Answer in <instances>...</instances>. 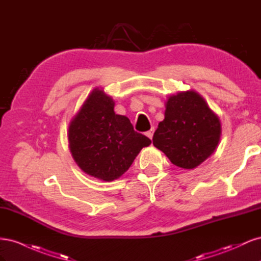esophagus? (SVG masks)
I'll return each mask as SVG.
<instances>
[{"mask_svg":"<svg viewBox=\"0 0 261 261\" xmlns=\"http://www.w3.org/2000/svg\"><path fill=\"white\" fill-rule=\"evenodd\" d=\"M153 133H154V128H151V129H150L149 132H147V133H146V135H147V136H148L150 139H152Z\"/></svg>","mask_w":261,"mask_h":261,"instance_id":"1","label":"esophagus"}]
</instances>
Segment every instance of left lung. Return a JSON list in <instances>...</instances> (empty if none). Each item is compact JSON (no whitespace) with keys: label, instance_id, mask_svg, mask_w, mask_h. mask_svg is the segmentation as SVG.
<instances>
[{"label":"left lung","instance_id":"1","mask_svg":"<svg viewBox=\"0 0 261 261\" xmlns=\"http://www.w3.org/2000/svg\"><path fill=\"white\" fill-rule=\"evenodd\" d=\"M221 137L219 117L194 90L172 94L153 145L181 169H195L215 152Z\"/></svg>","mask_w":261,"mask_h":261}]
</instances>
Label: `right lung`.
<instances>
[{"instance_id":"add662e5","label":"right lung","mask_w":261,"mask_h":261,"mask_svg":"<svg viewBox=\"0 0 261 261\" xmlns=\"http://www.w3.org/2000/svg\"><path fill=\"white\" fill-rule=\"evenodd\" d=\"M69 150L85 173L111 181L129 169L151 140L134 130L127 117L114 112V101L93 89L68 127Z\"/></svg>"}]
</instances>
